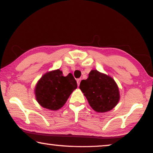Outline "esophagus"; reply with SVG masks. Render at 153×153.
Segmentation results:
<instances>
[{
    "label": "esophagus",
    "instance_id": "esophagus-1",
    "mask_svg": "<svg viewBox=\"0 0 153 153\" xmlns=\"http://www.w3.org/2000/svg\"><path fill=\"white\" fill-rule=\"evenodd\" d=\"M76 82H77V85H79V84H80V82H81V79H77Z\"/></svg>",
    "mask_w": 153,
    "mask_h": 153
}]
</instances>
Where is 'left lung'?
I'll return each mask as SVG.
<instances>
[{
	"label": "left lung",
	"mask_w": 153,
	"mask_h": 153,
	"mask_svg": "<svg viewBox=\"0 0 153 153\" xmlns=\"http://www.w3.org/2000/svg\"><path fill=\"white\" fill-rule=\"evenodd\" d=\"M79 88L92 108L99 113L111 110L120 100L118 87L114 79L96 70H91L88 78L81 81Z\"/></svg>",
	"instance_id": "obj_1"
}]
</instances>
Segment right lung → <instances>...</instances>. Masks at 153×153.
<instances>
[{
    "label": "right lung",
    "mask_w": 153,
    "mask_h": 153,
    "mask_svg": "<svg viewBox=\"0 0 153 153\" xmlns=\"http://www.w3.org/2000/svg\"><path fill=\"white\" fill-rule=\"evenodd\" d=\"M76 88V81L71 73L64 76L60 70L51 71L44 74L37 82L35 97L42 107L56 111L65 104Z\"/></svg>",
    "instance_id": "obj_1"
}]
</instances>
